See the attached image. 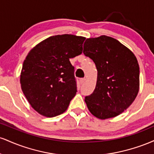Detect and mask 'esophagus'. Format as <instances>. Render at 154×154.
<instances>
[{
  "label": "esophagus",
  "mask_w": 154,
  "mask_h": 154,
  "mask_svg": "<svg viewBox=\"0 0 154 154\" xmlns=\"http://www.w3.org/2000/svg\"><path fill=\"white\" fill-rule=\"evenodd\" d=\"M85 82V78H82L79 79V82H80L81 85H82Z\"/></svg>",
  "instance_id": "1"
}]
</instances>
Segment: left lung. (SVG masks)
Here are the masks:
<instances>
[{"instance_id": "1", "label": "left lung", "mask_w": 154, "mask_h": 154, "mask_svg": "<svg viewBox=\"0 0 154 154\" xmlns=\"http://www.w3.org/2000/svg\"><path fill=\"white\" fill-rule=\"evenodd\" d=\"M83 53L94 61L96 86L85 98L93 115L106 119L119 115L135 99L139 91L137 60L130 49L111 37L88 38Z\"/></svg>"}]
</instances>
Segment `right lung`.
Wrapping results in <instances>:
<instances>
[{
    "mask_svg": "<svg viewBox=\"0 0 154 154\" xmlns=\"http://www.w3.org/2000/svg\"><path fill=\"white\" fill-rule=\"evenodd\" d=\"M85 40L68 34L51 36L26 56L21 87L31 106L41 115L54 117L63 114L75 96V67L69 59L82 54Z\"/></svg>",
    "mask_w": 154,
    "mask_h": 154,
    "instance_id": "obj_1",
    "label": "right lung"
}]
</instances>
